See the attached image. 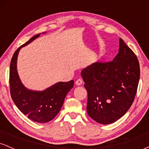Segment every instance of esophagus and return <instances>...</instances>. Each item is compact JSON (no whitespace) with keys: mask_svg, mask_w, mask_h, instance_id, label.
I'll return each mask as SVG.
<instances>
[{"mask_svg":"<svg viewBox=\"0 0 149 149\" xmlns=\"http://www.w3.org/2000/svg\"><path fill=\"white\" fill-rule=\"evenodd\" d=\"M76 84L77 85H81L83 84V80L81 79V78H79V79H78L76 81Z\"/></svg>","mask_w":149,"mask_h":149,"instance_id":"esophagus-1","label":"esophagus"}]
</instances>
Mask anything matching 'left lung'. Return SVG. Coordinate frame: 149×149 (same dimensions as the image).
I'll use <instances>...</instances> for the list:
<instances>
[{
	"label": "left lung",
	"mask_w": 149,
	"mask_h": 149,
	"mask_svg": "<svg viewBox=\"0 0 149 149\" xmlns=\"http://www.w3.org/2000/svg\"><path fill=\"white\" fill-rule=\"evenodd\" d=\"M88 91L87 112L100 124H111L123 117L134 102L140 69L137 57L119 39V50L112 61L94 63L81 71Z\"/></svg>",
	"instance_id": "left-lung-1"
}]
</instances>
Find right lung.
I'll use <instances>...</instances> for the list:
<instances>
[{
    "label": "right lung",
    "mask_w": 149,
    "mask_h": 149,
    "mask_svg": "<svg viewBox=\"0 0 149 149\" xmlns=\"http://www.w3.org/2000/svg\"><path fill=\"white\" fill-rule=\"evenodd\" d=\"M40 36V33L34 36L15 51L10 62V86L12 99L19 110L31 120L44 123L52 120L59 113L74 81L58 82L41 91L27 88L22 83L17 68L19 52Z\"/></svg>",
    "instance_id": "1"
}]
</instances>
